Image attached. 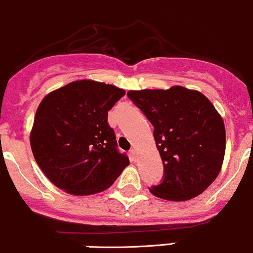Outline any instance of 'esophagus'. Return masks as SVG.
Wrapping results in <instances>:
<instances>
[{
    "label": "esophagus",
    "instance_id": "1",
    "mask_svg": "<svg viewBox=\"0 0 253 253\" xmlns=\"http://www.w3.org/2000/svg\"><path fill=\"white\" fill-rule=\"evenodd\" d=\"M129 157H131V160L134 161V162L137 161L138 157H137V151H135V149H132L131 151H129Z\"/></svg>",
    "mask_w": 253,
    "mask_h": 253
}]
</instances>
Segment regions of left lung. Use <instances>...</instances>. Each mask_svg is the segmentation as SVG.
I'll use <instances>...</instances> for the list:
<instances>
[{"mask_svg": "<svg viewBox=\"0 0 253 253\" xmlns=\"http://www.w3.org/2000/svg\"><path fill=\"white\" fill-rule=\"evenodd\" d=\"M154 125L165 179L150 187L158 198L190 201L203 193L220 174L226 151L222 116L208 97L184 86L127 92Z\"/></svg>", "mask_w": 253, "mask_h": 253, "instance_id": "left-lung-1", "label": "left lung"}]
</instances>
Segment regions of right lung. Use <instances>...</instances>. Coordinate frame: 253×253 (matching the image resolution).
Segmentation results:
<instances>
[{"mask_svg": "<svg viewBox=\"0 0 253 253\" xmlns=\"http://www.w3.org/2000/svg\"><path fill=\"white\" fill-rule=\"evenodd\" d=\"M125 93L112 84L82 79L42 99L30 144L37 165L56 187L73 196L103 192L129 165L108 124V112Z\"/></svg>", "mask_w": 253, "mask_h": 253, "instance_id": "right-lung-1", "label": "right lung"}]
</instances>
